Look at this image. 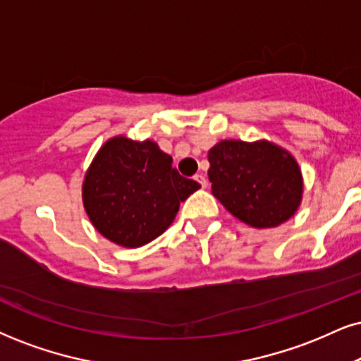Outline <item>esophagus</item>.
<instances>
[{
    "instance_id": "1",
    "label": "esophagus",
    "mask_w": 361,
    "mask_h": 361,
    "mask_svg": "<svg viewBox=\"0 0 361 361\" xmlns=\"http://www.w3.org/2000/svg\"><path fill=\"white\" fill-rule=\"evenodd\" d=\"M194 179L197 180L199 184H201V188H202V189H206V188H207V179H206V176H202V173H195Z\"/></svg>"
}]
</instances>
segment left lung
<instances>
[{"mask_svg": "<svg viewBox=\"0 0 361 361\" xmlns=\"http://www.w3.org/2000/svg\"><path fill=\"white\" fill-rule=\"evenodd\" d=\"M209 164L212 194L252 228H276L300 206V167L286 150L269 142H219L209 150Z\"/></svg>", "mask_w": 361, "mask_h": 361, "instance_id": "obj_1", "label": "left lung"}]
</instances>
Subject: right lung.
<instances>
[{
  "mask_svg": "<svg viewBox=\"0 0 361 361\" xmlns=\"http://www.w3.org/2000/svg\"><path fill=\"white\" fill-rule=\"evenodd\" d=\"M155 142L115 137L102 147L83 182V206L102 235L126 247L154 241L201 184L180 176Z\"/></svg>",
  "mask_w": 361,
  "mask_h": 361,
  "instance_id": "add662e5",
  "label": "right lung"
}]
</instances>
